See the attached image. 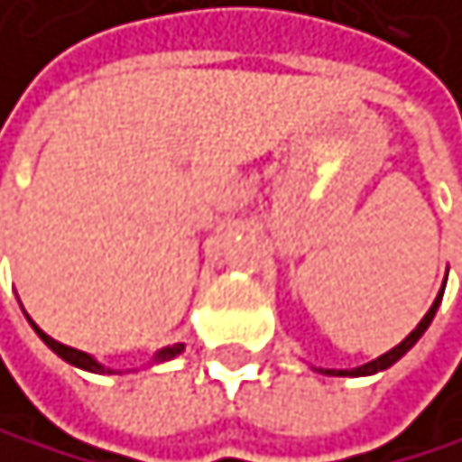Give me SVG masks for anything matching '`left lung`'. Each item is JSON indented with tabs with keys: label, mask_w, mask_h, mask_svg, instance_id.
<instances>
[{
	"label": "left lung",
	"mask_w": 462,
	"mask_h": 462,
	"mask_svg": "<svg viewBox=\"0 0 462 462\" xmlns=\"http://www.w3.org/2000/svg\"><path fill=\"white\" fill-rule=\"evenodd\" d=\"M448 276V273H446ZM443 290H446V282H443V287H440V293H437V299H434V304L429 308V313L420 319V325L408 333V337L400 342V345H393L388 354H383V356H376V359H371V362H365V365H359V368H313V371H319V374H325V376H371V374H379V371H385V368H391L393 362H400L411 347L420 342V337L422 333L429 330V325H431V319H434V313H437V308H440V299H443Z\"/></svg>",
	"instance_id": "obj_1"
}]
</instances>
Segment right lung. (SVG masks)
<instances>
[{
    "instance_id": "obj_1",
    "label": "right lung",
    "mask_w": 462,
    "mask_h": 462,
    "mask_svg": "<svg viewBox=\"0 0 462 462\" xmlns=\"http://www.w3.org/2000/svg\"><path fill=\"white\" fill-rule=\"evenodd\" d=\"M25 316H28V313H25ZM28 322H31V328L36 330V337H40L60 359L69 362V365H74V368H79V371H88V374H123V371H115V368H106L100 359L91 356V354H86V351H77V347H69V345H62V342H57V339H51L48 333H45L40 325H36L31 316H28ZM183 347H186L183 342H178V345H166V347H161V351L146 362V365H161V362L175 359L178 354H183Z\"/></svg>"
}]
</instances>
